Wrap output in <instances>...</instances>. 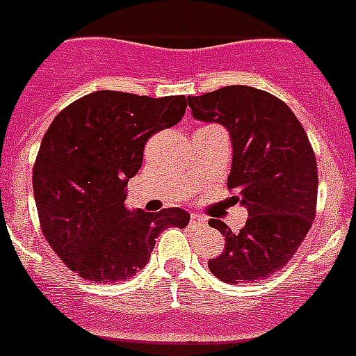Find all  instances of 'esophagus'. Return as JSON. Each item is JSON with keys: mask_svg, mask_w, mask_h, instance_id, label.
<instances>
[{"mask_svg": "<svg viewBox=\"0 0 356 356\" xmlns=\"http://www.w3.org/2000/svg\"><path fill=\"white\" fill-rule=\"evenodd\" d=\"M190 224L192 226H197V227H205V224H207V218H203V216H200V214H190Z\"/></svg>", "mask_w": 356, "mask_h": 356, "instance_id": "34e87169", "label": "esophagus"}]
</instances>
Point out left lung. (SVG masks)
I'll use <instances>...</instances> for the list:
<instances>
[{
  "instance_id": "obj_1",
  "label": "left lung",
  "mask_w": 356,
  "mask_h": 356,
  "mask_svg": "<svg viewBox=\"0 0 356 356\" xmlns=\"http://www.w3.org/2000/svg\"><path fill=\"white\" fill-rule=\"evenodd\" d=\"M188 106L200 121L229 130L227 188L235 192L233 202L248 209L238 233L209 220L226 237L224 252L209 259V270L227 284L275 275L295 256L316 218L317 162L305 127L284 100L248 86L188 97Z\"/></svg>"
}]
</instances>
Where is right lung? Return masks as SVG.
Here are the masks:
<instances>
[{
  "label": "right lung",
  "mask_w": 356,
  "mask_h": 356,
  "mask_svg": "<svg viewBox=\"0 0 356 356\" xmlns=\"http://www.w3.org/2000/svg\"><path fill=\"white\" fill-rule=\"evenodd\" d=\"M184 110V95L95 91L61 110L46 130L33 166L40 227L83 280H129L145 267L160 233L188 224L183 209L124 207V186L142 168L147 140L177 124Z\"/></svg>",
  "instance_id": "1"
}]
</instances>
